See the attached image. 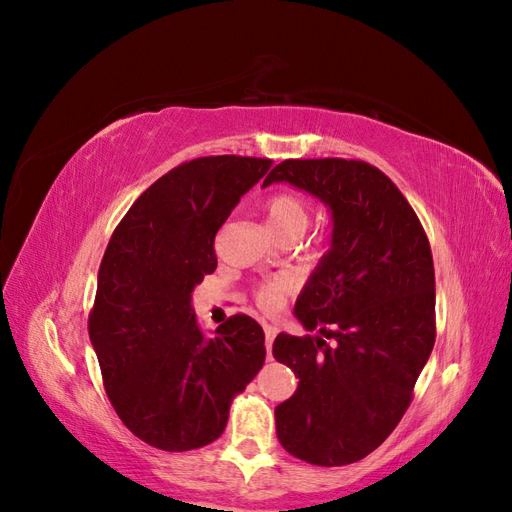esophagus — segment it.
Here are the masks:
<instances>
[{
	"instance_id": "1",
	"label": "esophagus",
	"mask_w": 512,
	"mask_h": 512,
	"mask_svg": "<svg viewBox=\"0 0 512 512\" xmlns=\"http://www.w3.org/2000/svg\"><path fill=\"white\" fill-rule=\"evenodd\" d=\"M275 335H277V329L269 327V324H265V346H267V356H269V359H271V348H273Z\"/></svg>"
}]
</instances>
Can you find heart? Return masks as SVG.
Here are the masks:
<instances>
[{"instance_id": "obj_1", "label": "heart", "mask_w": 512, "mask_h": 512, "mask_svg": "<svg viewBox=\"0 0 512 512\" xmlns=\"http://www.w3.org/2000/svg\"><path fill=\"white\" fill-rule=\"evenodd\" d=\"M265 215H267V224L277 239L292 237V235L301 237L309 222V211H307L305 200L290 192L273 194L265 203ZM284 290H286V282L282 280L271 282L258 292V301L265 307L273 309L282 303Z\"/></svg>"}]
</instances>
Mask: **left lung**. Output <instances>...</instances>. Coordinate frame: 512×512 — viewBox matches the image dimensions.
<instances>
[{"label": "left lung", "mask_w": 512, "mask_h": 512, "mask_svg": "<svg viewBox=\"0 0 512 512\" xmlns=\"http://www.w3.org/2000/svg\"><path fill=\"white\" fill-rule=\"evenodd\" d=\"M290 183L331 213V247L309 275L273 356L299 386L275 408L277 438L314 466H348L391 436L436 342V275L425 230L382 170L359 160H284Z\"/></svg>", "instance_id": "obj_1"}]
</instances>
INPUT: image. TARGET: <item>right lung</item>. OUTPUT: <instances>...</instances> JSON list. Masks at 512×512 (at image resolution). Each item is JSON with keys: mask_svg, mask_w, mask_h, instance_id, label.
<instances>
[{"mask_svg": "<svg viewBox=\"0 0 512 512\" xmlns=\"http://www.w3.org/2000/svg\"><path fill=\"white\" fill-rule=\"evenodd\" d=\"M269 166L239 156L185 162L136 198L108 241L89 339L123 425L162 451L218 440L232 397L265 363L260 324L237 314L205 333L192 290L218 267L215 232Z\"/></svg>", "mask_w": 512, "mask_h": 512, "instance_id": "1", "label": "right lung"}]
</instances>
